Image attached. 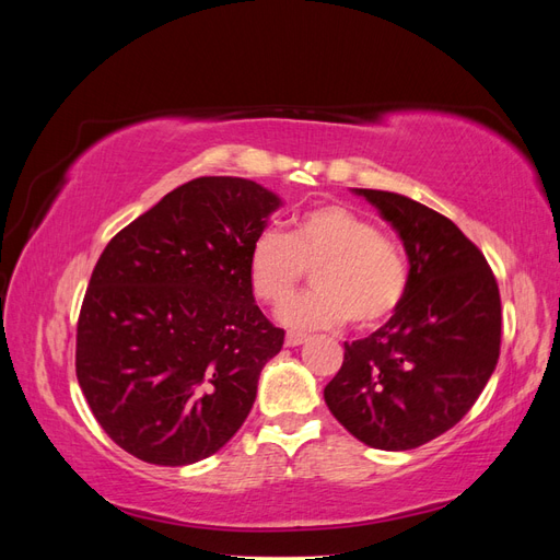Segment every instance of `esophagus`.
<instances>
[{
  "label": "esophagus",
  "mask_w": 560,
  "mask_h": 560,
  "mask_svg": "<svg viewBox=\"0 0 560 560\" xmlns=\"http://www.w3.org/2000/svg\"><path fill=\"white\" fill-rule=\"evenodd\" d=\"M306 334H299V331H287V336H284V343L290 346V348H294V346H301V343H306Z\"/></svg>",
  "instance_id": "34e87169"
}]
</instances>
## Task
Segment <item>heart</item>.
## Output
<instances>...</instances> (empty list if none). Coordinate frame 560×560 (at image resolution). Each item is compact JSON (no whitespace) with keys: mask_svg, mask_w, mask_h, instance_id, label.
Wrapping results in <instances>:
<instances>
[{"mask_svg":"<svg viewBox=\"0 0 560 560\" xmlns=\"http://www.w3.org/2000/svg\"><path fill=\"white\" fill-rule=\"evenodd\" d=\"M313 268V290L294 296L280 317L296 329L378 327L404 301L409 264L401 245L378 233L366 217L346 206L311 208L290 233L264 229L252 241L247 273L252 290L268 306H282Z\"/></svg>","mask_w":560,"mask_h":560,"instance_id":"1","label":"heart"}]
</instances>
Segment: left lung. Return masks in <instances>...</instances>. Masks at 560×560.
I'll use <instances>...</instances> for the list:
<instances>
[{"label":"left lung","mask_w":560,"mask_h":560,"mask_svg":"<svg viewBox=\"0 0 560 560\" xmlns=\"http://www.w3.org/2000/svg\"><path fill=\"white\" fill-rule=\"evenodd\" d=\"M354 194L399 233L409 287L381 329L343 343L325 401L362 444L409 451L460 422L493 376L500 290L481 249L444 214L399 194Z\"/></svg>","instance_id":"8db88e82"}]
</instances>
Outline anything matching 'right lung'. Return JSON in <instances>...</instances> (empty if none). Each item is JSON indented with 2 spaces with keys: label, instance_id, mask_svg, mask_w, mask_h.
I'll return each instance as SVG.
<instances>
[{
  "label": "right lung",
  "instance_id": "obj_1",
  "mask_svg": "<svg viewBox=\"0 0 560 560\" xmlns=\"http://www.w3.org/2000/svg\"><path fill=\"white\" fill-rule=\"evenodd\" d=\"M282 200L198 177L118 231L77 325V378L112 442L151 465L210 457L241 430L284 331L254 303L252 241Z\"/></svg>",
  "mask_w": 560,
  "mask_h": 560
}]
</instances>
